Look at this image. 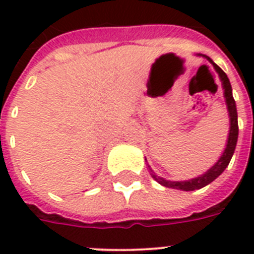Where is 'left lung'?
Returning a JSON list of instances; mask_svg holds the SVG:
<instances>
[{
    "label": "left lung",
    "instance_id": "8db88e82",
    "mask_svg": "<svg viewBox=\"0 0 254 254\" xmlns=\"http://www.w3.org/2000/svg\"><path fill=\"white\" fill-rule=\"evenodd\" d=\"M196 57L204 58L207 61L212 64L213 69L216 71L217 75H219V79L221 81V87H223V95H224L225 105H227V111H228L229 116V133L228 138H227V143H225V149L221 153L220 158L217 159L213 166L209 167L204 174H201L199 177H195L192 179H187V181H167L165 178L158 177L157 174L151 170V167L149 166L147 163V169H149V173L153 177L154 181H157L161 186L163 187H169V189H175L181 190V191H193V190H200L203 187H205L207 185H209L211 182H213L219 175H221V173L227 169V166L231 162L232 159V155L235 153V149H236L237 145V137H239V124H237V109H236V103H235V99H233L232 95V87H231V83H229L228 76L225 75V72L219 67V65L215 63V62L211 59L207 55H203V54H196ZM146 161V158H145Z\"/></svg>",
    "mask_w": 254,
    "mask_h": 254
}]
</instances>
